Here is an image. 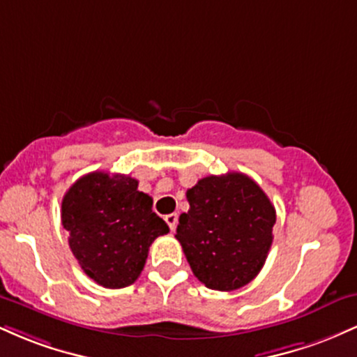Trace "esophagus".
<instances>
[{
	"label": "esophagus",
	"instance_id": "obj_1",
	"mask_svg": "<svg viewBox=\"0 0 357 357\" xmlns=\"http://www.w3.org/2000/svg\"><path fill=\"white\" fill-rule=\"evenodd\" d=\"M165 220H166L167 227L171 228V231H174L176 227H178V215H176V213H171V215H167Z\"/></svg>",
	"mask_w": 357,
	"mask_h": 357
}]
</instances>
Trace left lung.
<instances>
[{
    "mask_svg": "<svg viewBox=\"0 0 357 357\" xmlns=\"http://www.w3.org/2000/svg\"><path fill=\"white\" fill-rule=\"evenodd\" d=\"M186 198L176 238L195 277L221 292L250 284L272 247L277 216L268 196L247 174L227 173L199 179Z\"/></svg>",
    "mask_w": 357,
    "mask_h": 357,
    "instance_id": "obj_1",
    "label": "left lung"
}]
</instances>
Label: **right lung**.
Here are the masks:
<instances>
[{"label": "right lung", "mask_w": 357, "mask_h": 357, "mask_svg": "<svg viewBox=\"0 0 357 357\" xmlns=\"http://www.w3.org/2000/svg\"><path fill=\"white\" fill-rule=\"evenodd\" d=\"M137 179L96 171L82 176L61 199V225L79 265L97 284L122 289L137 280L147 252L169 227L153 211Z\"/></svg>", "instance_id": "right-lung-1"}]
</instances>
